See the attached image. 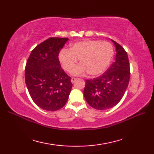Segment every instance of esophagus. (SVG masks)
<instances>
[{
	"mask_svg": "<svg viewBox=\"0 0 154 154\" xmlns=\"http://www.w3.org/2000/svg\"><path fill=\"white\" fill-rule=\"evenodd\" d=\"M76 80H77V78H75V77H72L71 79V81L72 83H74L75 81H76Z\"/></svg>",
	"mask_w": 154,
	"mask_h": 154,
	"instance_id": "34e87169",
	"label": "esophagus"
}]
</instances>
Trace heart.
I'll list each match as a JSON object with an SVG mask.
<instances>
[{"label": "heart", "mask_w": 154, "mask_h": 154, "mask_svg": "<svg viewBox=\"0 0 154 154\" xmlns=\"http://www.w3.org/2000/svg\"><path fill=\"white\" fill-rule=\"evenodd\" d=\"M113 54V48L109 42L87 40L71 44L69 50H61L58 58L61 67L67 72L71 71L79 58L80 64L72 70L71 73L84 75L89 73L91 76L94 77L106 69Z\"/></svg>", "instance_id": "obj_1"}]
</instances>
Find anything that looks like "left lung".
Returning a JSON list of instances; mask_svg holds the SVG:
<instances>
[{
    "label": "left lung",
    "instance_id": "left-lung-1",
    "mask_svg": "<svg viewBox=\"0 0 154 154\" xmlns=\"http://www.w3.org/2000/svg\"><path fill=\"white\" fill-rule=\"evenodd\" d=\"M112 42L116 50L115 61L100 76L86 80L83 91L87 103L99 110L116 106L123 97L130 81V63L126 51L117 42Z\"/></svg>",
    "mask_w": 154,
    "mask_h": 154
}]
</instances>
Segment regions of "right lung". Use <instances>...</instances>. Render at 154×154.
I'll return each mask as SVG.
<instances>
[{"mask_svg":"<svg viewBox=\"0 0 154 154\" xmlns=\"http://www.w3.org/2000/svg\"><path fill=\"white\" fill-rule=\"evenodd\" d=\"M69 39L50 38L38 45L25 67V82L35 104L48 111L60 110L67 103L72 83L61 67L59 54Z\"/></svg>","mask_w":154,"mask_h":154,"instance_id":"right-lung-1","label":"right lung"}]
</instances>
